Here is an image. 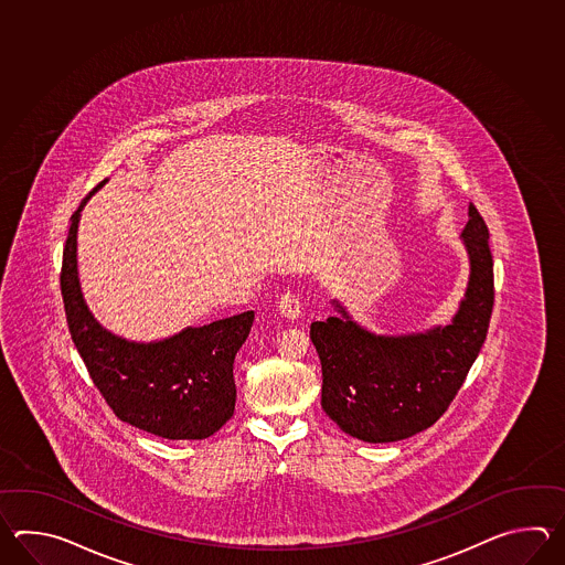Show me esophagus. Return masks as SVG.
<instances>
[{"label": "esophagus", "mask_w": 565, "mask_h": 565, "mask_svg": "<svg viewBox=\"0 0 565 565\" xmlns=\"http://www.w3.org/2000/svg\"><path fill=\"white\" fill-rule=\"evenodd\" d=\"M278 311L287 319H299L300 312H302L299 297L292 295V292H285L278 300Z\"/></svg>", "instance_id": "1"}]
</instances>
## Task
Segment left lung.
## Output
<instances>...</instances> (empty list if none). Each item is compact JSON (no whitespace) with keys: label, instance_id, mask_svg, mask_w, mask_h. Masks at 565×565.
<instances>
[{"label":"left lung","instance_id":"left-lung-1","mask_svg":"<svg viewBox=\"0 0 565 565\" xmlns=\"http://www.w3.org/2000/svg\"><path fill=\"white\" fill-rule=\"evenodd\" d=\"M462 242L469 287L452 323L409 335H375L341 317L311 323L323 370L321 406L343 433L363 443H396L430 428L465 384L491 321L494 285L489 228L475 205Z\"/></svg>","mask_w":565,"mask_h":565}]
</instances>
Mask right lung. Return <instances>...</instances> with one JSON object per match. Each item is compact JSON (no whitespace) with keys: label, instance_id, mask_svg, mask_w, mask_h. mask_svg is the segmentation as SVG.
<instances>
[{"label":"right lung","instance_id":"obj_1","mask_svg":"<svg viewBox=\"0 0 565 565\" xmlns=\"http://www.w3.org/2000/svg\"><path fill=\"white\" fill-rule=\"evenodd\" d=\"M90 195L71 217L62 254V299L74 345L117 418L168 440H204L234 414L232 367L250 333L254 311L151 343L107 331L86 307L76 266L78 220Z\"/></svg>","mask_w":565,"mask_h":565}]
</instances>
